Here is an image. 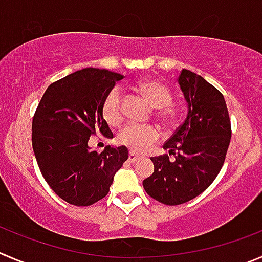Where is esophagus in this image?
Segmentation results:
<instances>
[{
	"label": "esophagus",
	"instance_id": "obj_1",
	"mask_svg": "<svg viewBox=\"0 0 262 262\" xmlns=\"http://www.w3.org/2000/svg\"><path fill=\"white\" fill-rule=\"evenodd\" d=\"M141 157H143V156H140V154H136V153H134V151H129V153H128V161L131 162V163H134V162L141 159Z\"/></svg>",
	"mask_w": 262,
	"mask_h": 262
}]
</instances>
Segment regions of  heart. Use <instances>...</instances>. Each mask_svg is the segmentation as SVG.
Returning a JSON list of instances; mask_svg holds the SVG:
<instances>
[{"instance_id":"obj_1","label":"heart","mask_w":262,"mask_h":262,"mask_svg":"<svg viewBox=\"0 0 262 262\" xmlns=\"http://www.w3.org/2000/svg\"><path fill=\"white\" fill-rule=\"evenodd\" d=\"M139 91L146 98V100L156 106L157 116L164 122H172L175 119V111L168 104L171 103V94L161 82L156 79H141L138 83ZM122 90L119 87H113L106 94L101 105V114L106 123L111 126H117L122 121ZM159 129L151 124H140L135 122H128L119 129L117 135V141L119 145L126 146L131 151H141L145 146L156 143L159 139Z\"/></svg>"}]
</instances>
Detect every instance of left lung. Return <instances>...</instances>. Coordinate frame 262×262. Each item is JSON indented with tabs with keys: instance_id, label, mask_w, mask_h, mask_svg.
I'll list each match as a JSON object with an SVG mask.
<instances>
[{
	"instance_id": "1",
	"label": "left lung",
	"mask_w": 262,
	"mask_h": 262,
	"mask_svg": "<svg viewBox=\"0 0 262 262\" xmlns=\"http://www.w3.org/2000/svg\"><path fill=\"white\" fill-rule=\"evenodd\" d=\"M179 84L188 103L181 126L164 143L167 154L151 157L153 175L143 181L146 193L167 206H178L203 193L225 161L231 126L223 94L203 77L183 69Z\"/></svg>"
}]
</instances>
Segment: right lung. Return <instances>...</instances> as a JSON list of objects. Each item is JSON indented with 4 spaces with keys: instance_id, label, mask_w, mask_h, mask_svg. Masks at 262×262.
Here are the masks:
<instances>
[{
    "instance_id": "right-lung-1",
    "label": "right lung",
    "mask_w": 262,
    "mask_h": 262,
    "mask_svg": "<svg viewBox=\"0 0 262 262\" xmlns=\"http://www.w3.org/2000/svg\"><path fill=\"white\" fill-rule=\"evenodd\" d=\"M119 73L98 68L77 71L47 87L32 122V146L42 176L69 204L84 207L103 199L114 173L128 158L126 146L89 148L92 135L112 139L101 114L103 100Z\"/></svg>"
}]
</instances>
